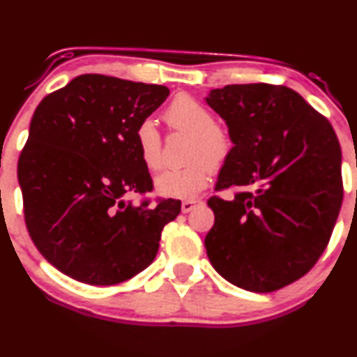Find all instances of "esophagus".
<instances>
[{
  "label": "esophagus",
  "instance_id": "obj_1",
  "mask_svg": "<svg viewBox=\"0 0 357 357\" xmlns=\"http://www.w3.org/2000/svg\"><path fill=\"white\" fill-rule=\"evenodd\" d=\"M199 203V201L197 199H184L183 203H181V211L183 213H190V211H192V209H195V206Z\"/></svg>",
  "mask_w": 357,
  "mask_h": 357
}]
</instances>
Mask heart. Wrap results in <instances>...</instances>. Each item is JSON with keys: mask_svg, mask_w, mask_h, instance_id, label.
Returning <instances> with one entry per match:
<instances>
[{"mask_svg": "<svg viewBox=\"0 0 357 357\" xmlns=\"http://www.w3.org/2000/svg\"><path fill=\"white\" fill-rule=\"evenodd\" d=\"M162 118L174 131L191 132L188 160L190 165L171 167L156 178V190L167 197H192L204 190L213 174V165L229 156L233 141L226 128L216 123L214 113L191 94H178L166 106ZM137 154L149 171L162 166V137L151 119L137 124L135 131Z\"/></svg>", "mask_w": 357, "mask_h": 357, "instance_id": "heart-1", "label": "heart"}]
</instances>
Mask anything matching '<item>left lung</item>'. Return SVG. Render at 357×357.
<instances>
[{
  "instance_id": "left-lung-1",
  "label": "left lung",
  "mask_w": 357,
  "mask_h": 357,
  "mask_svg": "<svg viewBox=\"0 0 357 357\" xmlns=\"http://www.w3.org/2000/svg\"><path fill=\"white\" fill-rule=\"evenodd\" d=\"M208 105L234 146L208 199L214 226L204 246L233 284L271 293L312 269L328 246L342 204L341 146L328 118L281 84H227Z\"/></svg>"
}]
</instances>
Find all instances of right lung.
<instances>
[{
  "instance_id": "add662e5",
  "label": "right lung",
  "mask_w": 357,
  "mask_h": 357,
  "mask_svg": "<svg viewBox=\"0 0 357 357\" xmlns=\"http://www.w3.org/2000/svg\"><path fill=\"white\" fill-rule=\"evenodd\" d=\"M167 96L166 86L81 75L38 105L18 181L28 233L58 271L111 286L154 261L181 201L143 197L153 179L135 131Z\"/></svg>"
}]
</instances>
